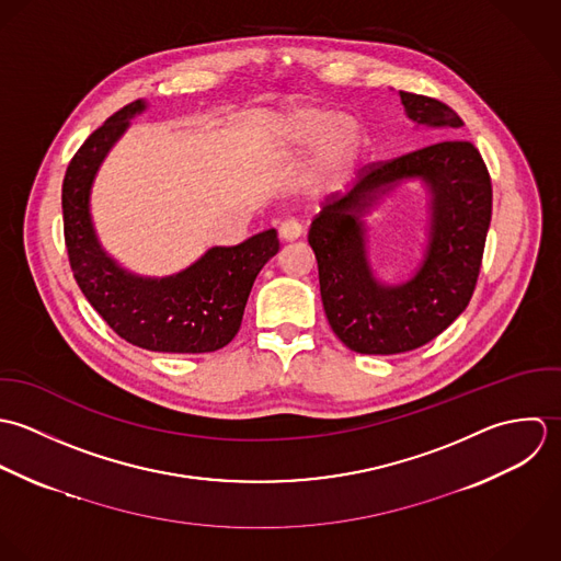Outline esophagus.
Masks as SVG:
<instances>
[{"instance_id":"1","label":"esophagus","mask_w":561,"mask_h":561,"mask_svg":"<svg viewBox=\"0 0 561 561\" xmlns=\"http://www.w3.org/2000/svg\"><path fill=\"white\" fill-rule=\"evenodd\" d=\"M301 233H304V227L295 219H288V221L279 225V238L282 240H297Z\"/></svg>"}]
</instances>
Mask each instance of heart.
<instances>
[{
  "label": "heart",
  "mask_w": 561,
  "mask_h": 561,
  "mask_svg": "<svg viewBox=\"0 0 561 561\" xmlns=\"http://www.w3.org/2000/svg\"><path fill=\"white\" fill-rule=\"evenodd\" d=\"M277 136L284 151H304L319 142L312 167V184L319 191L340 188L346 182L364 145V129L355 116L317 104L284 114Z\"/></svg>",
  "instance_id": "obj_1"
}]
</instances>
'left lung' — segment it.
Instances as JSON below:
<instances>
[{"label": "left lung", "instance_id": "obj_1", "mask_svg": "<svg viewBox=\"0 0 561 561\" xmlns=\"http://www.w3.org/2000/svg\"><path fill=\"white\" fill-rule=\"evenodd\" d=\"M399 95L416 125L459 134L463 121L447 104L405 91ZM408 179H421L431 191V238L417 273L390 287L369 268L360 217ZM490 217V173L468 140L447 138L364 167L353 191L328 204L308 233L334 334L364 355L405 353L443 334L472 297Z\"/></svg>", "mask_w": 561, "mask_h": 561}]
</instances>
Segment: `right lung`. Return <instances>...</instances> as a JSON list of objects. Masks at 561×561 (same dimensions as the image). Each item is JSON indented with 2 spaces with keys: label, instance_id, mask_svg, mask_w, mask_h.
Returning a JSON list of instances; mask_svg holds the SVG:
<instances>
[{
  "label": "right lung",
  "instance_id": "right-lung-1",
  "mask_svg": "<svg viewBox=\"0 0 561 561\" xmlns=\"http://www.w3.org/2000/svg\"><path fill=\"white\" fill-rule=\"evenodd\" d=\"M145 108L147 104L136 100L114 113L69 162L62 221L71 271L89 304L129 344L158 353L217 351L238 334L251 286L279 251L277 231H260L236 247H213L169 277H138L121 268L95 233L91 188L129 118Z\"/></svg>",
  "mask_w": 561,
  "mask_h": 561
}]
</instances>
